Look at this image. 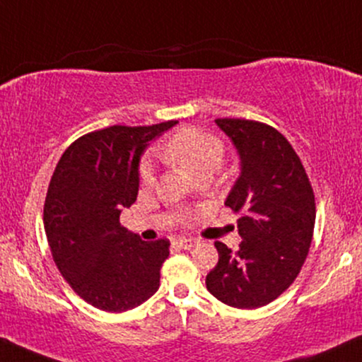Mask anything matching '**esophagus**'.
I'll return each mask as SVG.
<instances>
[{"label": "esophagus", "instance_id": "34e87169", "mask_svg": "<svg viewBox=\"0 0 362 362\" xmlns=\"http://www.w3.org/2000/svg\"><path fill=\"white\" fill-rule=\"evenodd\" d=\"M198 243H199V240H196V238H180V240H176L177 247L185 248V250H191L193 247H196Z\"/></svg>", "mask_w": 362, "mask_h": 362}]
</instances>
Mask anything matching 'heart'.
Segmentation results:
<instances>
[{
  "label": "heart",
  "instance_id": "heart-1",
  "mask_svg": "<svg viewBox=\"0 0 362 362\" xmlns=\"http://www.w3.org/2000/svg\"><path fill=\"white\" fill-rule=\"evenodd\" d=\"M164 156L180 164L193 176L215 173L225 156V146L218 137L196 127H182L166 142ZM139 177L144 185L153 182V164H141Z\"/></svg>",
  "mask_w": 362,
  "mask_h": 362
}]
</instances>
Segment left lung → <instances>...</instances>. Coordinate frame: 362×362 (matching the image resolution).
Masks as SVG:
<instances>
[{
	"mask_svg": "<svg viewBox=\"0 0 362 362\" xmlns=\"http://www.w3.org/2000/svg\"><path fill=\"white\" fill-rule=\"evenodd\" d=\"M240 154L242 174L225 204L240 213L236 252L215 242L206 288L235 309H258L282 296L300 274L315 225L314 189L290 142L269 124L216 119Z\"/></svg>",
	"mask_w": 362,
	"mask_h": 362,
	"instance_id": "8db88e82",
	"label": "left lung"
}]
</instances>
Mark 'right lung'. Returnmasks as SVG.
<instances>
[{"label": "right lung", "instance_id": "right-lung-1", "mask_svg": "<svg viewBox=\"0 0 362 362\" xmlns=\"http://www.w3.org/2000/svg\"><path fill=\"white\" fill-rule=\"evenodd\" d=\"M176 124L88 132L66 147L53 171L43 206L53 262L74 292L95 309L131 310L159 288L171 243L144 242L119 218L137 198L141 154Z\"/></svg>", "mask_w": 362, "mask_h": 362}]
</instances>
